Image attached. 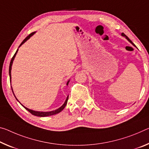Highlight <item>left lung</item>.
Returning a JSON list of instances; mask_svg holds the SVG:
<instances>
[{
  "label": "left lung",
  "instance_id": "obj_1",
  "mask_svg": "<svg viewBox=\"0 0 149 149\" xmlns=\"http://www.w3.org/2000/svg\"><path fill=\"white\" fill-rule=\"evenodd\" d=\"M121 35H122V36H125V38H126V39H127V40H128V41H129V42H131V43L132 44H133L134 46H135V47H136V46H135V45H134V44L133 43V42H132V41L131 40H130V39L129 38H128V37H127V36H126V35L124 34V33H122V34H121Z\"/></svg>",
  "mask_w": 149,
  "mask_h": 149
}]
</instances>
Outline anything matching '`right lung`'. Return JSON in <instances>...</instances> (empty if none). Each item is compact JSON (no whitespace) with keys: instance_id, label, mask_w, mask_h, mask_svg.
<instances>
[{"instance_id":"obj_1","label":"right lung","mask_w":149,"mask_h":149,"mask_svg":"<svg viewBox=\"0 0 149 149\" xmlns=\"http://www.w3.org/2000/svg\"><path fill=\"white\" fill-rule=\"evenodd\" d=\"M35 33V32H32V33H31V34H30L29 35H28V36L24 40L22 41V43L20 44V45L19 46V47L20 46H22V45L25 42H26L28 39L30 38V37H31L33 34H34ZM19 47H18V48H19ZM18 49H17V50H16V53L15 54V55L13 56V57L12 58V59H11V61H10V65H9V75H10V82H11V69H12V65H13V61H14V59H15V56H16V54H17V52H18ZM69 82H70V80L69 81H68V82H67V86H68V84H69ZM12 91H13V87H12ZM13 94H14V92H13ZM14 95H15V98H16V100H17L18 102H19V101H18L17 99H16V96H15V94H14ZM68 97L69 96H68L67 97V98H66V100H65V101L64 102V103H63V104L62 105V106H61V107H60V108H58V109H56V110H54V111H47V112H43V111H34V110H31V109H28V108H26V107H24V106L23 105H22L20 103L21 105H22L26 109L27 111H29L30 113H31V114H32L33 115H35V116H38V117H47V116H50V115H56V114H57V113H59L60 112H61L62 111L63 109H64V107H65V105H66V104H67V102H68Z\"/></svg>"}]
</instances>
